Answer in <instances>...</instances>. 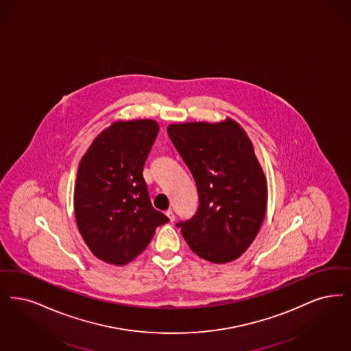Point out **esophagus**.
I'll use <instances>...</instances> for the list:
<instances>
[{"mask_svg": "<svg viewBox=\"0 0 351 351\" xmlns=\"http://www.w3.org/2000/svg\"><path fill=\"white\" fill-rule=\"evenodd\" d=\"M166 215H167V218H169V222H173V221H175V214H173V211H166Z\"/></svg>", "mask_w": 351, "mask_h": 351, "instance_id": "1", "label": "esophagus"}]
</instances>
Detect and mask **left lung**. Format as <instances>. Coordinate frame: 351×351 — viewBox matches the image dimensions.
<instances>
[{"mask_svg": "<svg viewBox=\"0 0 351 351\" xmlns=\"http://www.w3.org/2000/svg\"><path fill=\"white\" fill-rule=\"evenodd\" d=\"M169 138L196 182V215L178 223L189 248L214 264L248 250L264 222L267 182L252 142L235 120L169 124Z\"/></svg>", "mask_w": 351, "mask_h": 351, "instance_id": "1", "label": "left lung"}]
</instances>
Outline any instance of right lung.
<instances>
[{"instance_id":"right-lung-1","label":"right lung","mask_w":351,"mask_h":351,"mask_svg":"<svg viewBox=\"0 0 351 351\" xmlns=\"http://www.w3.org/2000/svg\"><path fill=\"white\" fill-rule=\"evenodd\" d=\"M159 132L152 119L117 120L84 153L74 185V213L84 243L99 260L125 265L145 251L169 218L155 210L142 176Z\"/></svg>"}]
</instances>
